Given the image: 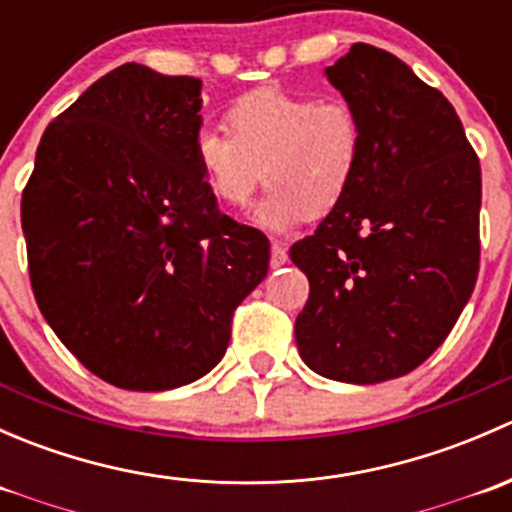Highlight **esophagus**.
Listing matches in <instances>:
<instances>
[{
  "mask_svg": "<svg viewBox=\"0 0 512 512\" xmlns=\"http://www.w3.org/2000/svg\"><path fill=\"white\" fill-rule=\"evenodd\" d=\"M287 262V247L285 242L275 240L272 242V250H270V265L272 267H282Z\"/></svg>",
  "mask_w": 512,
  "mask_h": 512,
  "instance_id": "34e87169",
  "label": "esophagus"
}]
</instances>
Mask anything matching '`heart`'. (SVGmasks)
Instances as JSON below:
<instances>
[{
  "mask_svg": "<svg viewBox=\"0 0 512 512\" xmlns=\"http://www.w3.org/2000/svg\"><path fill=\"white\" fill-rule=\"evenodd\" d=\"M225 128L195 133L193 156L218 203L245 208L265 180L255 220L287 230L324 218L349 195L364 158V121L344 98L262 86L225 111Z\"/></svg>",
  "mask_w": 512,
  "mask_h": 512,
  "instance_id": "heart-1",
  "label": "heart"
}]
</instances>
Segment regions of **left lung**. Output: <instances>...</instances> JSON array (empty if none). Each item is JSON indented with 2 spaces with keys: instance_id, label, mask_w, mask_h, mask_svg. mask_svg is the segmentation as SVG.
Here are the masks:
<instances>
[{
  "instance_id": "8db88e82",
  "label": "left lung",
  "mask_w": 512,
  "mask_h": 512,
  "mask_svg": "<svg viewBox=\"0 0 512 512\" xmlns=\"http://www.w3.org/2000/svg\"><path fill=\"white\" fill-rule=\"evenodd\" d=\"M327 79L364 121V158L347 198L289 247L309 280L294 339L317 374L379 384L421 366L471 299L480 163L448 98L389 51L354 44Z\"/></svg>"
}]
</instances>
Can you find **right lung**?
<instances>
[{"mask_svg": "<svg viewBox=\"0 0 512 512\" xmlns=\"http://www.w3.org/2000/svg\"><path fill=\"white\" fill-rule=\"evenodd\" d=\"M200 79L123 64L46 126L22 193L41 314L118 389L190 384L223 359L270 240L227 218L193 156Z\"/></svg>", "mask_w": 512, "mask_h": 512, "instance_id": "obj_1", "label": "right lung"}]
</instances>
